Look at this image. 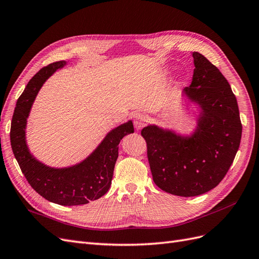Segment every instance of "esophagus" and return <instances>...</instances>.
<instances>
[{
    "label": "esophagus",
    "instance_id": "1",
    "mask_svg": "<svg viewBox=\"0 0 259 259\" xmlns=\"http://www.w3.org/2000/svg\"><path fill=\"white\" fill-rule=\"evenodd\" d=\"M148 123V116L143 114V113H138L134 116V125L136 130H142L145 125Z\"/></svg>",
    "mask_w": 259,
    "mask_h": 259
}]
</instances>
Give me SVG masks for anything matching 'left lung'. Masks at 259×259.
<instances>
[{
	"label": "left lung",
	"instance_id": "1",
	"mask_svg": "<svg viewBox=\"0 0 259 259\" xmlns=\"http://www.w3.org/2000/svg\"><path fill=\"white\" fill-rule=\"evenodd\" d=\"M187 98L201 113L190 137L155 125L142 130L154 184L167 193L195 197L215 188L230 168L240 146L242 124L237 98L218 68L198 52Z\"/></svg>",
	"mask_w": 259,
	"mask_h": 259
}]
</instances>
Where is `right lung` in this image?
Instances as JSON below:
<instances>
[{
	"label": "right lung",
	"mask_w": 259,
	"mask_h": 259,
	"mask_svg": "<svg viewBox=\"0 0 259 259\" xmlns=\"http://www.w3.org/2000/svg\"><path fill=\"white\" fill-rule=\"evenodd\" d=\"M66 65L65 60L42 68L27 84L17 100L11 127L15 158L30 186L46 200L59 205H82L103 197L111 186L121 139L134 133L132 121L112 130L88 159L66 168L44 165L31 155L26 144L27 119L43 83Z\"/></svg>",
	"instance_id": "obj_1"
}]
</instances>
